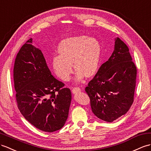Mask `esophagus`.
<instances>
[{
	"label": "esophagus",
	"mask_w": 151,
	"mask_h": 151,
	"mask_svg": "<svg viewBox=\"0 0 151 151\" xmlns=\"http://www.w3.org/2000/svg\"><path fill=\"white\" fill-rule=\"evenodd\" d=\"M81 90L80 88H79V87H75V88H73L72 91L73 93H77L80 92Z\"/></svg>",
	"instance_id": "1"
}]
</instances>
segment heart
<instances>
[{
    "instance_id": "heart-1",
    "label": "heart",
    "mask_w": 151,
    "mask_h": 151,
    "mask_svg": "<svg viewBox=\"0 0 151 151\" xmlns=\"http://www.w3.org/2000/svg\"><path fill=\"white\" fill-rule=\"evenodd\" d=\"M101 50L100 43L94 38L81 35L64 39L58 47L59 54L52 58L54 71L58 78L67 81L72 73L73 63L77 80L92 76L98 69Z\"/></svg>"
}]
</instances>
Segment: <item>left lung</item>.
I'll return each mask as SVG.
<instances>
[{
    "mask_svg": "<svg viewBox=\"0 0 151 151\" xmlns=\"http://www.w3.org/2000/svg\"><path fill=\"white\" fill-rule=\"evenodd\" d=\"M137 73L128 47L116 38L111 56L85 88L94 115L108 122L125 115L134 101Z\"/></svg>",
    "mask_w": 151,
    "mask_h": 151,
    "instance_id": "8db88e82",
    "label": "left lung"
}]
</instances>
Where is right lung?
Masks as SVG:
<instances>
[{
	"label": "right lung",
	"mask_w": 151,
	"mask_h": 151,
	"mask_svg": "<svg viewBox=\"0 0 151 151\" xmlns=\"http://www.w3.org/2000/svg\"><path fill=\"white\" fill-rule=\"evenodd\" d=\"M29 39L14 61V86L18 108L24 118L38 129L58 131L68 116L72 94L65 84L51 74L41 50Z\"/></svg>",
	"instance_id": "add662e5"
}]
</instances>
